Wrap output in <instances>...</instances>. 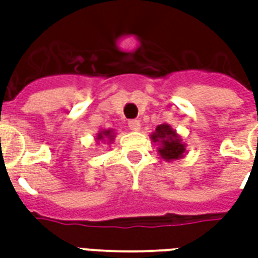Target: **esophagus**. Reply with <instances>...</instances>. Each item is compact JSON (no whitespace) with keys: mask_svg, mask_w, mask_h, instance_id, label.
<instances>
[{"mask_svg":"<svg viewBox=\"0 0 258 258\" xmlns=\"http://www.w3.org/2000/svg\"><path fill=\"white\" fill-rule=\"evenodd\" d=\"M128 128L133 131H138L141 128L140 120H130L128 121Z\"/></svg>","mask_w":258,"mask_h":258,"instance_id":"1","label":"esophagus"}]
</instances>
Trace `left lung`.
<instances>
[{
	"label": "left lung",
	"instance_id": "left-lung-1",
	"mask_svg": "<svg viewBox=\"0 0 258 258\" xmlns=\"http://www.w3.org/2000/svg\"><path fill=\"white\" fill-rule=\"evenodd\" d=\"M153 142L159 144V155L164 160H178L184 157L185 144H182V140L168 124H160L157 125L155 133L151 135Z\"/></svg>",
	"mask_w": 258,
	"mask_h": 258
}]
</instances>
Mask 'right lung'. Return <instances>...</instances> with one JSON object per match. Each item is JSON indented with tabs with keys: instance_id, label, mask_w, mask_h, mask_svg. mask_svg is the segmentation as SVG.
Instances as JSON below:
<instances>
[{
	"instance_id": "obj_1",
	"label": "right lung",
	"mask_w": 258,
	"mask_h": 258,
	"mask_svg": "<svg viewBox=\"0 0 258 258\" xmlns=\"http://www.w3.org/2000/svg\"><path fill=\"white\" fill-rule=\"evenodd\" d=\"M114 140V133H113V130H103V131H99L98 135H96V141H107V144L109 142H112Z\"/></svg>"
}]
</instances>
